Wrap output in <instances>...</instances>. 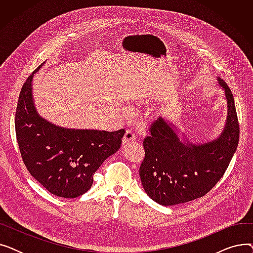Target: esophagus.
<instances>
[{
    "mask_svg": "<svg viewBox=\"0 0 253 253\" xmlns=\"http://www.w3.org/2000/svg\"><path fill=\"white\" fill-rule=\"evenodd\" d=\"M134 139H135V136H134L133 132L130 131V130H127V131L125 132V134H124L123 138H122V144H123V145H126V144H128V143H130V142H133Z\"/></svg>",
    "mask_w": 253,
    "mask_h": 253,
    "instance_id": "34e87169",
    "label": "esophagus"
}]
</instances>
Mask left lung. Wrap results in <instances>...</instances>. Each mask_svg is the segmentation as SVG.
I'll use <instances>...</instances> for the list:
<instances>
[{
	"label": "left lung",
	"mask_w": 253,
	"mask_h": 253,
	"mask_svg": "<svg viewBox=\"0 0 253 253\" xmlns=\"http://www.w3.org/2000/svg\"><path fill=\"white\" fill-rule=\"evenodd\" d=\"M227 99V120L219 136L195 144L180 139L176 127L158 119L143 140L144 158L139 168L142 187L151 199L164 206L190 202L206 195L224 174L239 142L238 118L233 93L217 78Z\"/></svg>",
	"instance_id": "left-lung-1"
}]
</instances>
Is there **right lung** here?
Here are the masks:
<instances>
[{"mask_svg":"<svg viewBox=\"0 0 253 253\" xmlns=\"http://www.w3.org/2000/svg\"><path fill=\"white\" fill-rule=\"evenodd\" d=\"M26 79L15 114V131L23 163L31 175L51 194L77 198L93 183V174L122 143L124 129H70L40 116L33 99V78Z\"/></svg>","mask_w":253,"mask_h":253,"instance_id":"obj_1","label":"right lung"}]
</instances>
